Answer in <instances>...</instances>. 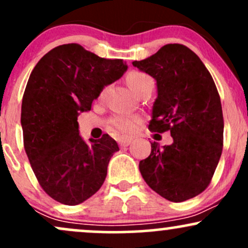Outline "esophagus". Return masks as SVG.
<instances>
[{
    "mask_svg": "<svg viewBox=\"0 0 248 248\" xmlns=\"http://www.w3.org/2000/svg\"><path fill=\"white\" fill-rule=\"evenodd\" d=\"M130 143H132V140H129V139H122V140L119 141V144H120L121 148L128 147Z\"/></svg>",
    "mask_w": 248,
    "mask_h": 248,
    "instance_id": "34e87169",
    "label": "esophagus"
}]
</instances>
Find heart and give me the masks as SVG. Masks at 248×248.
<instances>
[{
    "mask_svg": "<svg viewBox=\"0 0 248 248\" xmlns=\"http://www.w3.org/2000/svg\"><path fill=\"white\" fill-rule=\"evenodd\" d=\"M149 80H152L149 76L143 72L139 71H133L127 77V84L135 93H138L144 84ZM107 87H104L100 92V96H104L106 93ZM141 119L139 116H124V115H116L110 120V127L115 132L122 134V135H130L134 134L141 126Z\"/></svg>",
    "mask_w": 248,
    "mask_h": 248,
    "instance_id": "1",
    "label": "heart"
}]
</instances>
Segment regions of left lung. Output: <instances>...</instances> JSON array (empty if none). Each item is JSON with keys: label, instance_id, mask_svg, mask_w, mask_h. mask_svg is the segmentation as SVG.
Listing matches in <instances>:
<instances>
[{"label": "left lung", "instance_id": "left-lung-1", "mask_svg": "<svg viewBox=\"0 0 248 248\" xmlns=\"http://www.w3.org/2000/svg\"><path fill=\"white\" fill-rule=\"evenodd\" d=\"M133 66L156 79L150 132H170L172 144L160 148L139 164L146 183L170 202H184L209 186L223 152L220 96L199 57L183 44H167Z\"/></svg>", "mask_w": 248, "mask_h": 248}]
</instances>
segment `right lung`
I'll return each instance as SVG.
<instances>
[{"label":"right lung","instance_id":"right-lung-1","mask_svg":"<svg viewBox=\"0 0 248 248\" xmlns=\"http://www.w3.org/2000/svg\"><path fill=\"white\" fill-rule=\"evenodd\" d=\"M126 70L122 59L71 43L49 51L31 72L22 100L24 149L39 186L59 203L78 205L104 183L118 143L108 134L86 143L77 118Z\"/></svg>","mask_w":248,"mask_h":248}]
</instances>
